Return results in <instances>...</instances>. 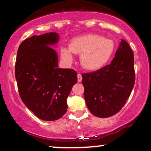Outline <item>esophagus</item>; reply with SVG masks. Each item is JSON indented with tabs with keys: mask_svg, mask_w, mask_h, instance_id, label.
Wrapping results in <instances>:
<instances>
[{
	"mask_svg": "<svg viewBox=\"0 0 151 151\" xmlns=\"http://www.w3.org/2000/svg\"><path fill=\"white\" fill-rule=\"evenodd\" d=\"M81 80H82V77L80 74H77V81L78 82H81Z\"/></svg>",
	"mask_w": 151,
	"mask_h": 151,
	"instance_id": "esophagus-1",
	"label": "esophagus"
}]
</instances>
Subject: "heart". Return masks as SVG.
<instances>
[{"label":"heart","mask_w":151,"mask_h":151,"mask_svg":"<svg viewBox=\"0 0 151 151\" xmlns=\"http://www.w3.org/2000/svg\"><path fill=\"white\" fill-rule=\"evenodd\" d=\"M114 50L115 43L112 40L96 34H86L74 37L70 48H62L61 57L66 63L72 64V53L81 55V65L85 70L93 71L101 69L109 61Z\"/></svg>","instance_id":"obj_1"}]
</instances>
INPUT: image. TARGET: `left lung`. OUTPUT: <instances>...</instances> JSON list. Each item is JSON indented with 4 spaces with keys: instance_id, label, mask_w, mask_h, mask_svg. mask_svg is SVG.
I'll list each match as a JSON object with an SVG mask.
<instances>
[{
    "instance_id": "left-lung-1",
    "label": "left lung",
    "mask_w": 151,
    "mask_h": 151,
    "mask_svg": "<svg viewBox=\"0 0 151 151\" xmlns=\"http://www.w3.org/2000/svg\"><path fill=\"white\" fill-rule=\"evenodd\" d=\"M81 75L84 97L91 113L99 118L117 114L125 105L135 83L134 55L129 45L121 40L110 65Z\"/></svg>"
}]
</instances>
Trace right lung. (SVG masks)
I'll return each mask as SVG.
<instances>
[{
    "label": "right lung",
    "mask_w": 151,
    "mask_h": 151,
    "mask_svg": "<svg viewBox=\"0 0 151 151\" xmlns=\"http://www.w3.org/2000/svg\"><path fill=\"white\" fill-rule=\"evenodd\" d=\"M56 32L33 35L19 46L15 76L22 102L43 121H55L67 112V99L77 81L76 71L58 67Z\"/></svg>",
    "instance_id": "obj_1"
}]
</instances>
